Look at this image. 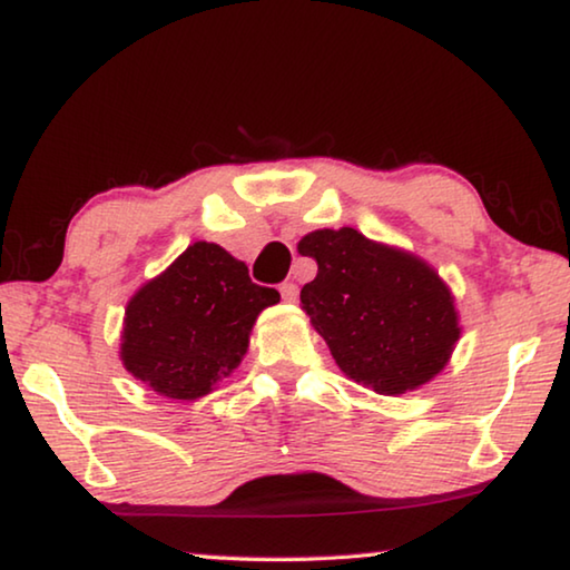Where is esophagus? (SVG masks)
<instances>
[{
    "label": "esophagus",
    "mask_w": 570,
    "mask_h": 570,
    "mask_svg": "<svg viewBox=\"0 0 570 570\" xmlns=\"http://www.w3.org/2000/svg\"><path fill=\"white\" fill-rule=\"evenodd\" d=\"M278 292H282L284 302H296V296H299V286H296L294 282H284L282 286H278Z\"/></svg>",
    "instance_id": "esophagus-1"
}]
</instances>
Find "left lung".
Returning a JSON list of instances; mask_svg holds the SVG:
<instances>
[{
  "mask_svg": "<svg viewBox=\"0 0 570 570\" xmlns=\"http://www.w3.org/2000/svg\"><path fill=\"white\" fill-rule=\"evenodd\" d=\"M317 276L302 307L347 376L379 394H404L445 366L461 327L448 286L428 263L353 227L302 237Z\"/></svg>",
  "mask_w": 570,
  "mask_h": 570,
  "instance_id": "1",
  "label": "left lung"
}]
</instances>
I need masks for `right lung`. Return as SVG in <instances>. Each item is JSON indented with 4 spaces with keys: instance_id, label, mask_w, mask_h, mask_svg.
<instances>
[{
    "instance_id": "obj_1",
    "label": "right lung",
    "mask_w": 570,
    "mask_h": 570,
    "mask_svg": "<svg viewBox=\"0 0 570 570\" xmlns=\"http://www.w3.org/2000/svg\"><path fill=\"white\" fill-rule=\"evenodd\" d=\"M278 299L225 248L194 243L127 304L125 368L164 396H204L240 363L253 322Z\"/></svg>"
}]
</instances>
